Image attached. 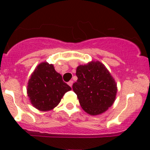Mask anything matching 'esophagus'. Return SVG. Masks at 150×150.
Returning a JSON list of instances; mask_svg holds the SVG:
<instances>
[{"label": "esophagus", "instance_id": "obj_1", "mask_svg": "<svg viewBox=\"0 0 150 150\" xmlns=\"http://www.w3.org/2000/svg\"><path fill=\"white\" fill-rule=\"evenodd\" d=\"M73 83H74V81H73V80H71V81H69L68 82V85L69 86H73Z\"/></svg>", "mask_w": 150, "mask_h": 150}]
</instances>
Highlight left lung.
<instances>
[{
	"instance_id": "8db88e82",
	"label": "left lung",
	"mask_w": 150,
	"mask_h": 150,
	"mask_svg": "<svg viewBox=\"0 0 150 150\" xmlns=\"http://www.w3.org/2000/svg\"><path fill=\"white\" fill-rule=\"evenodd\" d=\"M76 75L78 79L73 84V90L85 112L95 116L112 105L117 92L116 83L103 64L97 61L78 66Z\"/></svg>"
}]
</instances>
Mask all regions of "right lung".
<instances>
[{"label": "right lung", "mask_w": 150, "mask_h": 150, "mask_svg": "<svg viewBox=\"0 0 150 150\" xmlns=\"http://www.w3.org/2000/svg\"><path fill=\"white\" fill-rule=\"evenodd\" d=\"M71 88L55 71L52 64L42 62L36 67L28 83V96L35 108L51 110L60 103L62 97Z\"/></svg>", "instance_id": "obj_1"}]
</instances>
